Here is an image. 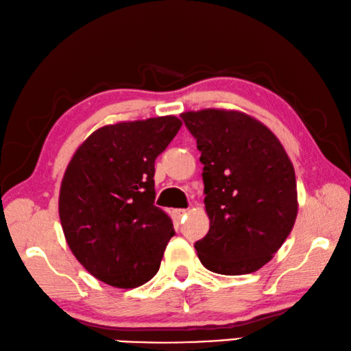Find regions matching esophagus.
Masks as SVG:
<instances>
[{"label":"esophagus","instance_id":"obj_1","mask_svg":"<svg viewBox=\"0 0 351 351\" xmlns=\"http://www.w3.org/2000/svg\"><path fill=\"white\" fill-rule=\"evenodd\" d=\"M186 210H172V217H174L176 222H180V220L186 216Z\"/></svg>","mask_w":351,"mask_h":351}]
</instances>
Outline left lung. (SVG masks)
Masks as SVG:
<instances>
[{"instance_id": "8db88e82", "label": "left lung", "mask_w": 351, "mask_h": 351, "mask_svg": "<svg viewBox=\"0 0 351 351\" xmlns=\"http://www.w3.org/2000/svg\"><path fill=\"white\" fill-rule=\"evenodd\" d=\"M204 163L210 231L195 242L213 273H254L273 259L298 216L296 176L278 137L239 110L183 112Z\"/></svg>"}]
</instances>
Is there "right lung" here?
Listing matches in <instances>:
<instances>
[{"instance_id": "1", "label": "right lung", "mask_w": 351, "mask_h": 351, "mask_svg": "<svg viewBox=\"0 0 351 351\" xmlns=\"http://www.w3.org/2000/svg\"><path fill=\"white\" fill-rule=\"evenodd\" d=\"M180 126L174 115L103 126L67 165L58 199L66 242L104 284L135 288L158 271L176 231L154 205V163Z\"/></svg>"}]
</instances>
